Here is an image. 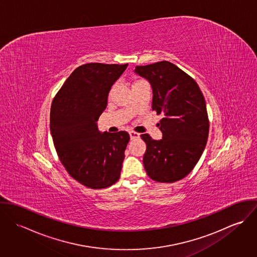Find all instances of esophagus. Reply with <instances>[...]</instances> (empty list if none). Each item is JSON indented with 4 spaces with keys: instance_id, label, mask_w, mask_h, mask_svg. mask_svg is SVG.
<instances>
[{
    "instance_id": "obj_1",
    "label": "esophagus",
    "mask_w": 257,
    "mask_h": 257,
    "mask_svg": "<svg viewBox=\"0 0 257 257\" xmlns=\"http://www.w3.org/2000/svg\"><path fill=\"white\" fill-rule=\"evenodd\" d=\"M130 137H131V140H138L140 139V134L136 133V132H130Z\"/></svg>"
}]
</instances>
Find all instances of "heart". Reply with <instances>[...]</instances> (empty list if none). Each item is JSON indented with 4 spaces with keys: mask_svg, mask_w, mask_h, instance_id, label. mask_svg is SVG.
<instances>
[{
    "mask_svg": "<svg viewBox=\"0 0 257 257\" xmlns=\"http://www.w3.org/2000/svg\"><path fill=\"white\" fill-rule=\"evenodd\" d=\"M140 81H142V80H139V81H136V82H135V83H137V82H140ZM135 83H134V84H135Z\"/></svg>",
    "mask_w": 257,
    "mask_h": 257,
    "instance_id": "b5f03b06",
    "label": "heart"
}]
</instances>
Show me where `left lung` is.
I'll use <instances>...</instances> for the list:
<instances>
[{
	"mask_svg": "<svg viewBox=\"0 0 257 257\" xmlns=\"http://www.w3.org/2000/svg\"><path fill=\"white\" fill-rule=\"evenodd\" d=\"M135 72L152 88V110L163 114L158 125L162 140L148 134L144 165L156 182L173 183L186 177L198 163L209 137V117L197 82L175 64L160 61L137 66Z\"/></svg>",
	"mask_w": 257,
	"mask_h": 257,
	"instance_id": "left-lung-1",
	"label": "left lung"
}]
</instances>
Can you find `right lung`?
<instances>
[{"mask_svg":"<svg viewBox=\"0 0 257 257\" xmlns=\"http://www.w3.org/2000/svg\"><path fill=\"white\" fill-rule=\"evenodd\" d=\"M127 64L87 63L76 68L55 95L50 132L59 160L69 175L91 189H103L120 176L126 132L101 134L97 121L112 84Z\"/></svg>","mask_w":257,"mask_h":257,"instance_id":"right-lung-1","label":"right lung"}]
</instances>
